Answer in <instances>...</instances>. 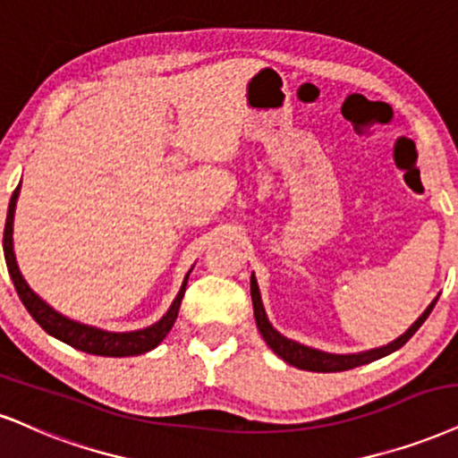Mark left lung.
<instances>
[{
	"mask_svg": "<svg viewBox=\"0 0 458 458\" xmlns=\"http://www.w3.org/2000/svg\"><path fill=\"white\" fill-rule=\"evenodd\" d=\"M250 297H252V308H255V320H257L259 333L263 335L265 344H267V346L272 348L282 360H284V363H289L293 367H299V369H306V371H318V374H327V371L352 369V367L371 363V360H377V359L386 357V354L394 352V350H399L405 342L410 340L411 335H414L416 331L420 329L422 323H425V320L428 318V314H431V310L436 308V303L439 299V295L433 299V301L427 306L425 312H422L419 318L411 323L410 329L402 333L397 340L388 342V344H385V346L363 350V352L335 354V352H325V350H318V348H312V346H303V344H299L295 340H289V337L282 335L280 331H276L274 325L269 323L267 314H265V308H263V301H261V291H259L255 274H250Z\"/></svg>",
	"mask_w": 458,
	"mask_h": 458,
	"instance_id": "8db88e82",
	"label": "left lung"
}]
</instances>
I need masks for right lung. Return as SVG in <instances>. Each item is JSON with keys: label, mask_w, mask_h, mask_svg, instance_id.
<instances>
[{"label": "right lung", "mask_w": 458, "mask_h": 458, "mask_svg": "<svg viewBox=\"0 0 458 458\" xmlns=\"http://www.w3.org/2000/svg\"><path fill=\"white\" fill-rule=\"evenodd\" d=\"M21 184L16 186L13 197L8 203V216H5V229H4V257L5 265H8V274L14 282V289L19 293L22 306L27 308V312L33 316V320L42 327L48 335L56 337V340L70 344L72 348L82 350V352L98 354V357H135V354H144L148 350L157 348L165 340V335L172 329L174 323L178 318L180 303H182L186 282H189V274L184 276L182 286H180L176 299L172 301V306L165 314L157 320L155 325L144 327L138 331H106L99 327L78 323V320L67 318L61 312H56L55 308H50L36 291L27 284V280L22 278L19 263L14 257V210H16V199H19Z\"/></svg>", "instance_id": "right-lung-1"}]
</instances>
